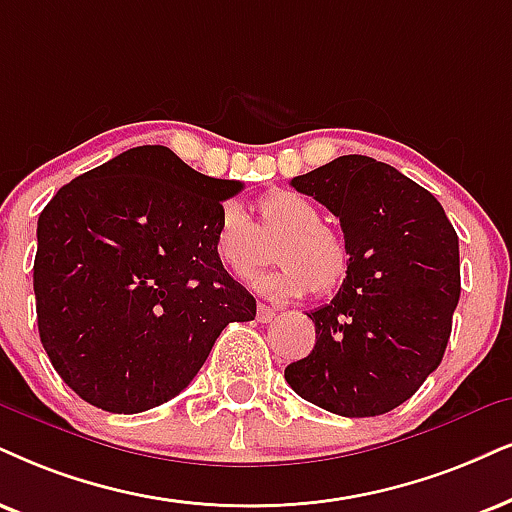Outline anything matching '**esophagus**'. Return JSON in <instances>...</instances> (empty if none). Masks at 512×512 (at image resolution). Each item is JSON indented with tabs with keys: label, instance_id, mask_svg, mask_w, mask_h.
<instances>
[{
	"label": "esophagus",
	"instance_id": "esophagus-1",
	"mask_svg": "<svg viewBox=\"0 0 512 512\" xmlns=\"http://www.w3.org/2000/svg\"><path fill=\"white\" fill-rule=\"evenodd\" d=\"M274 319H276V309L267 307V304H257V321L271 323Z\"/></svg>",
	"mask_w": 512,
	"mask_h": 512
}]
</instances>
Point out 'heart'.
Returning a JSON list of instances; mask_svg holds the SVG:
<instances>
[{"instance_id":"b5f03b06","label":"heart","mask_w":512,"mask_h":512,"mask_svg":"<svg viewBox=\"0 0 512 512\" xmlns=\"http://www.w3.org/2000/svg\"><path fill=\"white\" fill-rule=\"evenodd\" d=\"M260 224L238 203L219 210L212 231V255L219 267L234 278H248L267 262L269 248L281 264L271 274L257 278L262 295L274 300L302 297L316 288L328 293L340 286L349 267V250L340 234L323 224L312 200L295 191H271L257 200Z\"/></svg>"}]
</instances>
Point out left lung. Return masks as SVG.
Wrapping results in <instances>:
<instances>
[{
  "label": "left lung",
  "instance_id": "8db88e82",
  "mask_svg": "<svg viewBox=\"0 0 512 512\" xmlns=\"http://www.w3.org/2000/svg\"><path fill=\"white\" fill-rule=\"evenodd\" d=\"M340 219L347 276L307 314L316 345L286 368L302 399L347 418L411 399L444 357L461 297L458 236L416 181L368 155H340L290 181Z\"/></svg>",
  "mask_w": 512,
  "mask_h": 512
}]
</instances>
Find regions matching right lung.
<instances>
[{"label":"right lung","instance_id":"obj_1","mask_svg":"<svg viewBox=\"0 0 512 512\" xmlns=\"http://www.w3.org/2000/svg\"><path fill=\"white\" fill-rule=\"evenodd\" d=\"M241 181L137 146L58 189L37 222L32 286L44 352L96 409L141 413L196 378L255 297L219 267L212 231Z\"/></svg>","mask_w":512,"mask_h":512}]
</instances>
